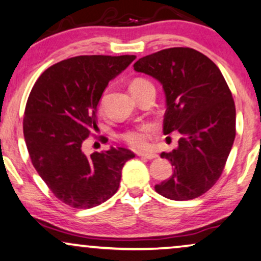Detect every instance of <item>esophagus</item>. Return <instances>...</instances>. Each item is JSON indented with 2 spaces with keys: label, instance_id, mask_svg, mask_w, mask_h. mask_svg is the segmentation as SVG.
Returning a JSON list of instances; mask_svg holds the SVG:
<instances>
[{
  "label": "esophagus",
  "instance_id": "1",
  "mask_svg": "<svg viewBox=\"0 0 261 261\" xmlns=\"http://www.w3.org/2000/svg\"><path fill=\"white\" fill-rule=\"evenodd\" d=\"M138 156L140 157H144V159H147V160H153V159H157L159 155H156V153H150V152H137Z\"/></svg>",
  "mask_w": 261,
  "mask_h": 261
}]
</instances>
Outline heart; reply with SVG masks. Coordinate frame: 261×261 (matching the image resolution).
<instances>
[{
  "label": "heart",
  "instance_id": "1",
  "mask_svg": "<svg viewBox=\"0 0 261 261\" xmlns=\"http://www.w3.org/2000/svg\"><path fill=\"white\" fill-rule=\"evenodd\" d=\"M143 86H152L147 80L144 79H136L133 80V82L130 83V89L139 88ZM105 102V94L101 96L100 102H99V109L102 110ZM120 138L122 141H124L128 146L133 147V149H143L149 143V134H147V128L145 127H139V128H133V129H128L121 133Z\"/></svg>",
  "mask_w": 261,
  "mask_h": 261
}]
</instances>
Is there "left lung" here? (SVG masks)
Instances as JSON below:
<instances>
[{"label": "left lung", "mask_w": 261, "mask_h": 261, "mask_svg": "<svg viewBox=\"0 0 261 261\" xmlns=\"http://www.w3.org/2000/svg\"><path fill=\"white\" fill-rule=\"evenodd\" d=\"M134 70L162 83L167 100L163 133L180 134L179 146L161 153L174 173L155 186L156 192L174 201L199 197L220 178L236 136V109L223 73L208 57L189 47L140 58Z\"/></svg>", "instance_id": "1"}]
</instances>
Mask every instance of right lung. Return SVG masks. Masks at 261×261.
<instances>
[{"label": "right lung", "instance_id": "add662e5", "mask_svg": "<svg viewBox=\"0 0 261 261\" xmlns=\"http://www.w3.org/2000/svg\"><path fill=\"white\" fill-rule=\"evenodd\" d=\"M136 56H80L48 67L32 87L22 130L31 162L58 199L72 208L101 204L118 190L122 168L134 153L111 147L86 156L96 106L114 77ZM105 138L101 137V140Z\"/></svg>", "mask_w": 261, "mask_h": 261}]
</instances>
